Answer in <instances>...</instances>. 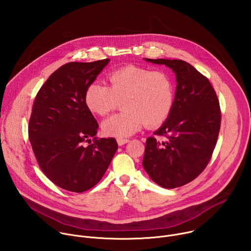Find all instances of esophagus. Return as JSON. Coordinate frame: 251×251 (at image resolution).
Returning a JSON list of instances; mask_svg holds the SVG:
<instances>
[{"label": "esophagus", "mask_w": 251, "mask_h": 251, "mask_svg": "<svg viewBox=\"0 0 251 251\" xmlns=\"http://www.w3.org/2000/svg\"><path fill=\"white\" fill-rule=\"evenodd\" d=\"M129 141H130L129 139H121V138L117 139V143H118V145H119V146H122V145L126 144V143H128Z\"/></svg>", "instance_id": "esophagus-1"}]
</instances>
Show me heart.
<instances>
[{"mask_svg": "<svg viewBox=\"0 0 251 251\" xmlns=\"http://www.w3.org/2000/svg\"><path fill=\"white\" fill-rule=\"evenodd\" d=\"M108 85L92 82L86 88L84 101L94 114L104 116L122 102L124 112L112 115L102 123L105 135L126 138L145 124L148 128L162 125L175 104V82L164 70L137 65L117 68L107 75Z\"/></svg>", "mask_w": 251, "mask_h": 251, "instance_id": "b5f03b06", "label": "heart"}]
</instances>
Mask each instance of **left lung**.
I'll return each mask as SVG.
<instances>
[{"instance_id": "obj_1", "label": "left lung", "mask_w": 251, "mask_h": 251, "mask_svg": "<svg viewBox=\"0 0 251 251\" xmlns=\"http://www.w3.org/2000/svg\"><path fill=\"white\" fill-rule=\"evenodd\" d=\"M176 74L174 108L154 133L165 142L149 137L143 167L152 180L166 189L182 187L205 169L216 147L222 121L220 102L207 77L182 59H150Z\"/></svg>"}]
</instances>
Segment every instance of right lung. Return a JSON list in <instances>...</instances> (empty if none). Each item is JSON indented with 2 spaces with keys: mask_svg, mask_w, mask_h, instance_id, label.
Wrapping results in <instances>:
<instances>
[{
  "mask_svg": "<svg viewBox=\"0 0 251 251\" xmlns=\"http://www.w3.org/2000/svg\"><path fill=\"white\" fill-rule=\"evenodd\" d=\"M108 62L105 58L63 64L44 83L32 105L28 139L34 156L50 180L69 192L94 187L118 149L114 138L95 137L98 123L84 101L86 88Z\"/></svg>",
  "mask_w": 251,
  "mask_h": 251,
  "instance_id": "1",
  "label": "right lung"
}]
</instances>
